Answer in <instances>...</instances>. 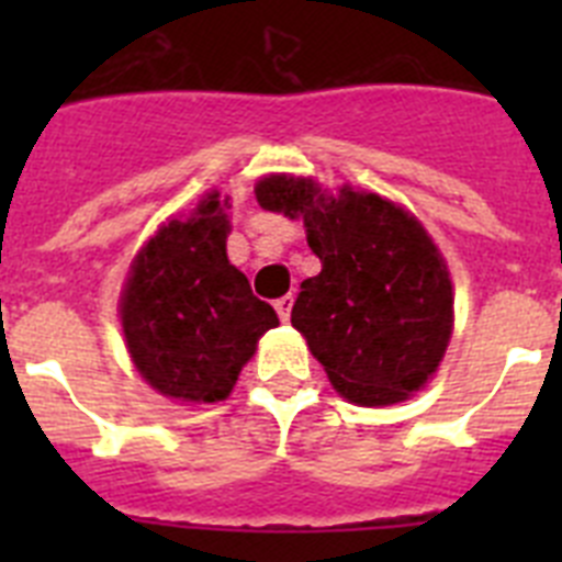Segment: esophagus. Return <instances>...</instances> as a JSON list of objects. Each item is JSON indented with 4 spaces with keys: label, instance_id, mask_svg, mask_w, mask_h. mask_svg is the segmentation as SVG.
Masks as SVG:
<instances>
[{
    "label": "esophagus",
    "instance_id": "esophagus-1",
    "mask_svg": "<svg viewBox=\"0 0 562 562\" xmlns=\"http://www.w3.org/2000/svg\"><path fill=\"white\" fill-rule=\"evenodd\" d=\"M292 301H295V297H292V295H281L276 301V304H272V306H276L278 317H281L284 324H286V321H290V315H292Z\"/></svg>",
    "mask_w": 562,
    "mask_h": 562
}]
</instances>
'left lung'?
<instances>
[{
	"instance_id": "8db88e82",
	"label": "left lung",
	"mask_w": 562,
	"mask_h": 562,
	"mask_svg": "<svg viewBox=\"0 0 562 562\" xmlns=\"http://www.w3.org/2000/svg\"><path fill=\"white\" fill-rule=\"evenodd\" d=\"M265 211L304 220L321 272L306 278L292 326L342 400L394 405L439 369L453 335V284L414 213L380 193L321 191L315 180H258Z\"/></svg>"
}]
</instances>
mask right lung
Returning a JSON list of instances; mask_svg holds the SVG:
<instances>
[{"mask_svg": "<svg viewBox=\"0 0 562 562\" xmlns=\"http://www.w3.org/2000/svg\"><path fill=\"white\" fill-rule=\"evenodd\" d=\"M227 200L207 193L188 220H171L134 256L121 324L134 369L180 402L231 396L258 337L278 326L245 272L227 261Z\"/></svg>", "mask_w": 562, "mask_h": 562, "instance_id": "right-lung-1", "label": "right lung"}]
</instances>
